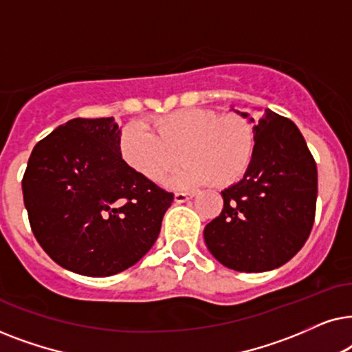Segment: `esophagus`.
Listing matches in <instances>:
<instances>
[{
	"mask_svg": "<svg viewBox=\"0 0 352 352\" xmlns=\"http://www.w3.org/2000/svg\"><path fill=\"white\" fill-rule=\"evenodd\" d=\"M194 192H177V194H175V201L176 204H186L187 200L194 199Z\"/></svg>",
	"mask_w": 352,
	"mask_h": 352,
	"instance_id": "obj_1",
	"label": "esophagus"
}]
</instances>
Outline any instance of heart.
Returning <instances> with one entry per match:
<instances>
[{
    "instance_id": "1",
    "label": "heart",
    "mask_w": 352,
    "mask_h": 352,
    "mask_svg": "<svg viewBox=\"0 0 352 352\" xmlns=\"http://www.w3.org/2000/svg\"><path fill=\"white\" fill-rule=\"evenodd\" d=\"M152 132L136 123L118 139L122 160L139 176L158 182L182 162L187 165L168 181L173 189L208 184L228 187L252 166L256 134L242 115H219L213 109L190 107L152 120Z\"/></svg>"
}]
</instances>
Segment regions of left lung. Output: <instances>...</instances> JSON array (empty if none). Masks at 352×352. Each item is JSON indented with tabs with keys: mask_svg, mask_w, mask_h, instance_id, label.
Masks as SVG:
<instances>
[{
	"mask_svg": "<svg viewBox=\"0 0 352 352\" xmlns=\"http://www.w3.org/2000/svg\"><path fill=\"white\" fill-rule=\"evenodd\" d=\"M234 112L248 118L247 112ZM253 129L252 166L221 192L224 208L204 230L210 253L240 272L272 271L290 261L316 216L317 166L296 124L266 110Z\"/></svg>",
	"mask_w": 352,
	"mask_h": 352,
	"instance_id": "8db88e82",
	"label": "left lung"
}]
</instances>
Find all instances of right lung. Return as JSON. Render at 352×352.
Segmentation results:
<instances>
[{"instance_id": "add662e5", "label": "right lung", "mask_w": 352, "mask_h": 352, "mask_svg": "<svg viewBox=\"0 0 352 352\" xmlns=\"http://www.w3.org/2000/svg\"><path fill=\"white\" fill-rule=\"evenodd\" d=\"M120 134L113 117L70 120L36 144L22 179L38 243L81 276L109 277L136 264L173 201L122 160Z\"/></svg>"}]
</instances>
